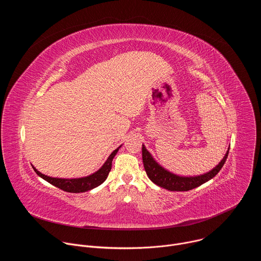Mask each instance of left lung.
Segmentation results:
<instances>
[{
	"mask_svg": "<svg viewBox=\"0 0 261 261\" xmlns=\"http://www.w3.org/2000/svg\"><path fill=\"white\" fill-rule=\"evenodd\" d=\"M228 153H229V147L225 156L223 157V159L220 161V163L216 167H214L211 171L206 173H203L200 175H194V176L177 175L165 169L154 159L152 154L146 150L143 144H142V162L148 178H150L154 184L159 186V187L169 191H189L206 182L211 178H213L221 170L223 165H224L227 159Z\"/></svg>",
	"mask_w": 261,
	"mask_h": 261,
	"instance_id": "left-lung-1",
	"label": "left lung"
}]
</instances>
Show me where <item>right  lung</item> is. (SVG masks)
Returning <instances> with one entry per match:
<instances>
[{
	"label": "right lung",
	"mask_w": 261,
	"mask_h": 261,
	"mask_svg": "<svg viewBox=\"0 0 261 261\" xmlns=\"http://www.w3.org/2000/svg\"><path fill=\"white\" fill-rule=\"evenodd\" d=\"M121 146L116 148V150L109 155V157L107 158L105 163L101 166V168H99L96 172H94V173H92L88 176H84V177H79V178L51 177V176H48V175H45V174L41 173L40 171L37 170L33 165L32 166H33V169L35 170V172L38 174L40 177H42L43 179H45L49 184L54 185L55 187H58L63 191L70 192V193L87 192V191H90V190L98 187V186H100L107 178L108 173L111 169V164H113V160H114L115 156L117 155L119 148Z\"/></svg>",
	"instance_id": "obj_1"
}]
</instances>
